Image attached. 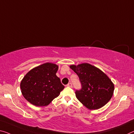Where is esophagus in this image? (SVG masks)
Returning <instances> with one entry per match:
<instances>
[{"label":"esophagus","instance_id":"1","mask_svg":"<svg viewBox=\"0 0 134 134\" xmlns=\"http://www.w3.org/2000/svg\"><path fill=\"white\" fill-rule=\"evenodd\" d=\"M67 87H70V88H72V84L71 83H68L67 85Z\"/></svg>","mask_w":134,"mask_h":134}]
</instances>
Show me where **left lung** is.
Returning <instances> with one entry per match:
<instances>
[{"label":"left lung","mask_w":134,"mask_h":134,"mask_svg":"<svg viewBox=\"0 0 134 134\" xmlns=\"http://www.w3.org/2000/svg\"><path fill=\"white\" fill-rule=\"evenodd\" d=\"M70 67L77 74L82 85L81 90L76 91V97L87 109H100L110 100L114 86L103 71L88 63Z\"/></svg>","instance_id":"left-lung-1"}]
</instances>
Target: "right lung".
Returning <instances> with one entry per match:
<instances>
[{"mask_svg": "<svg viewBox=\"0 0 134 134\" xmlns=\"http://www.w3.org/2000/svg\"><path fill=\"white\" fill-rule=\"evenodd\" d=\"M58 65L46 63L33 68L21 80L20 88L27 101L38 107L46 106L59 96L64 86L56 73Z\"/></svg>", "mask_w": 134, "mask_h": 134, "instance_id": "add662e5", "label": "right lung"}]
</instances>
